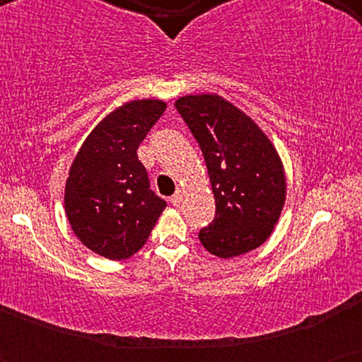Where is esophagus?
I'll return each instance as SVG.
<instances>
[{"label": "esophagus", "mask_w": 362, "mask_h": 362, "mask_svg": "<svg viewBox=\"0 0 362 362\" xmlns=\"http://www.w3.org/2000/svg\"><path fill=\"white\" fill-rule=\"evenodd\" d=\"M170 201H171L173 206H180L182 202V194H181V192H176V194L171 196Z\"/></svg>", "instance_id": "1"}]
</instances>
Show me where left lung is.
Segmentation results:
<instances>
[{"mask_svg":"<svg viewBox=\"0 0 362 362\" xmlns=\"http://www.w3.org/2000/svg\"><path fill=\"white\" fill-rule=\"evenodd\" d=\"M199 143L216 199V216L199 230L221 259L245 254L269 239L285 202L279 153L254 120L219 95H186L175 103Z\"/></svg>","mask_w":362,"mask_h":362,"instance_id":"obj_1","label":"left lung"}]
</instances>
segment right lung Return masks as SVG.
<instances>
[{"label": "right lung", "instance_id": "obj_1", "mask_svg": "<svg viewBox=\"0 0 362 362\" xmlns=\"http://www.w3.org/2000/svg\"><path fill=\"white\" fill-rule=\"evenodd\" d=\"M166 110L160 100L128 102L93 128L69 171L66 214L87 249L123 260L145 245L166 201L151 191L136 150Z\"/></svg>", "mask_w": 362, "mask_h": 362}]
</instances>
